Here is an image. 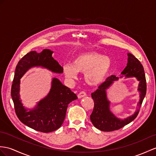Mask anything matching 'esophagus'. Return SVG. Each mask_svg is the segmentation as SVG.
I'll return each instance as SVG.
<instances>
[{"mask_svg":"<svg viewBox=\"0 0 156 156\" xmlns=\"http://www.w3.org/2000/svg\"><path fill=\"white\" fill-rule=\"evenodd\" d=\"M86 95H87V94H86L85 92H84V91H81V92L77 94V97L79 98H81L83 97H85Z\"/></svg>","mask_w":156,"mask_h":156,"instance_id":"1","label":"esophagus"}]
</instances>
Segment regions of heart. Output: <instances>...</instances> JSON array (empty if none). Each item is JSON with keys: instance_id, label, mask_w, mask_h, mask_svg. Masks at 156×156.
<instances>
[{"instance_id": "1", "label": "heart", "mask_w": 156, "mask_h": 156, "mask_svg": "<svg viewBox=\"0 0 156 156\" xmlns=\"http://www.w3.org/2000/svg\"><path fill=\"white\" fill-rule=\"evenodd\" d=\"M111 66V60L108 57L97 52H86L76 56L72 63L65 64L63 71L69 79L77 78L78 72L84 73L87 84L96 86L105 81Z\"/></svg>"}]
</instances>
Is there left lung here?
Instances as JSON below:
<instances>
[{
    "label": "left lung",
    "instance_id": "left-lung-1",
    "mask_svg": "<svg viewBox=\"0 0 156 156\" xmlns=\"http://www.w3.org/2000/svg\"><path fill=\"white\" fill-rule=\"evenodd\" d=\"M126 77H134L139 81L138 90L140 92V101L138 108L134 115L126 119H120L117 118L110 110V102L107 96V90L111 87L114 81L119 80L115 75L108 77L107 80L98 87V89L91 94L94 101V108L90 119L94 126L104 132H111L119 130L134 120L138 116L140 108L146 93V80L144 69L140 61L134 55L128 53L126 67L121 73ZM122 76H121L122 77Z\"/></svg>",
    "mask_w": 156,
    "mask_h": 156
}]
</instances>
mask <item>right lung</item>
Here are the masks:
<instances>
[{
	"instance_id": "right-lung-1",
	"label": "right lung",
	"mask_w": 156,
	"mask_h": 156,
	"mask_svg": "<svg viewBox=\"0 0 156 156\" xmlns=\"http://www.w3.org/2000/svg\"><path fill=\"white\" fill-rule=\"evenodd\" d=\"M52 54L53 51L45 49L40 53L32 51L26 54L17 64L11 87V97L19 120L34 130L45 133L55 131L61 127L66 118L68 105L77 97L58 79L53 78L48 95L37 102L36 107L28 111L20 98V79L34 67H42L54 73H62L63 67L52 58Z\"/></svg>"
}]
</instances>
